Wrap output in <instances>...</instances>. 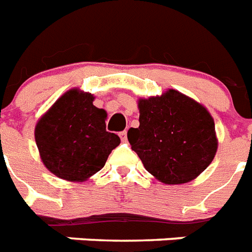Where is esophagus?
Segmentation results:
<instances>
[{"instance_id":"34e87169","label":"esophagus","mask_w":252,"mask_h":252,"mask_svg":"<svg viewBox=\"0 0 252 252\" xmlns=\"http://www.w3.org/2000/svg\"><path fill=\"white\" fill-rule=\"evenodd\" d=\"M120 136H121V140H122V142H126V140H127V132L126 131L120 132Z\"/></svg>"}]
</instances>
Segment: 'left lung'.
<instances>
[{"label":"left lung","instance_id":"1","mask_svg":"<svg viewBox=\"0 0 252 252\" xmlns=\"http://www.w3.org/2000/svg\"><path fill=\"white\" fill-rule=\"evenodd\" d=\"M139 127L127 139L147 172L182 185L204 172L217 152L215 121L206 106L176 90L139 98Z\"/></svg>","mask_w":252,"mask_h":252}]
</instances>
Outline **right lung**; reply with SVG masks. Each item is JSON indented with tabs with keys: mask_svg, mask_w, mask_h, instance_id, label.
<instances>
[{
	"mask_svg": "<svg viewBox=\"0 0 252 252\" xmlns=\"http://www.w3.org/2000/svg\"><path fill=\"white\" fill-rule=\"evenodd\" d=\"M94 94L71 88L35 126V140L45 168L58 178L83 182L105 165L120 136L106 131V112L94 105Z\"/></svg>",
	"mask_w": 252,
	"mask_h": 252,
	"instance_id": "1",
	"label": "right lung"
}]
</instances>
